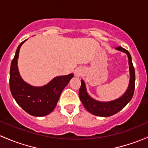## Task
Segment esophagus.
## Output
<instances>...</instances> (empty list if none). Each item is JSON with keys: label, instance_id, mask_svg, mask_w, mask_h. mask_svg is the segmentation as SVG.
<instances>
[{"label": "esophagus", "instance_id": "esophagus-1", "mask_svg": "<svg viewBox=\"0 0 148 148\" xmlns=\"http://www.w3.org/2000/svg\"><path fill=\"white\" fill-rule=\"evenodd\" d=\"M81 71H79V70H76L75 71H74V74H75V76H77V77H79V76H80L81 74Z\"/></svg>", "mask_w": 148, "mask_h": 148}]
</instances>
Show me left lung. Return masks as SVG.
Segmentation results:
<instances>
[{"label": "left lung", "instance_id": "left-lung-1", "mask_svg": "<svg viewBox=\"0 0 148 148\" xmlns=\"http://www.w3.org/2000/svg\"><path fill=\"white\" fill-rule=\"evenodd\" d=\"M116 49L125 52L127 54L129 60V67H130V79L128 88L126 92L123 96L119 99L110 102H99L95 101L92 98L90 97L86 92V87L83 80L81 81V86L79 88V95L81 101L83 103L85 108L95 116H102V117H108L116 114L121 110H122L125 106L130 102L133 98L135 91V84H136V74L133 66L132 58L130 53L127 50L121 47H117Z\"/></svg>", "mask_w": 148, "mask_h": 148}]
</instances>
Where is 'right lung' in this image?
<instances>
[{"mask_svg": "<svg viewBox=\"0 0 148 148\" xmlns=\"http://www.w3.org/2000/svg\"><path fill=\"white\" fill-rule=\"evenodd\" d=\"M26 40L18 47L12 60L9 81L10 91L15 101L25 111L33 116H45L54 109L62 91L74 74L57 77L41 87H34L25 83L20 76L17 64L20 48Z\"/></svg>", "mask_w": 148, "mask_h": 148, "instance_id": "1", "label": "right lung"}]
</instances>
